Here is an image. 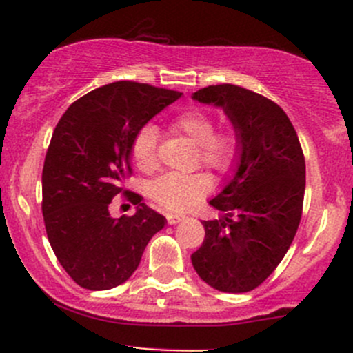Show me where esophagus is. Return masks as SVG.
Wrapping results in <instances>:
<instances>
[{
    "mask_svg": "<svg viewBox=\"0 0 353 353\" xmlns=\"http://www.w3.org/2000/svg\"><path fill=\"white\" fill-rule=\"evenodd\" d=\"M165 219H167V222H169V225H176V223L183 222L184 215H177V213H167Z\"/></svg>",
    "mask_w": 353,
    "mask_h": 353,
    "instance_id": "esophagus-1",
    "label": "esophagus"
}]
</instances>
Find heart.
<instances>
[{"instance_id": "obj_1", "label": "heart", "mask_w": 353, "mask_h": 353, "mask_svg": "<svg viewBox=\"0 0 353 353\" xmlns=\"http://www.w3.org/2000/svg\"><path fill=\"white\" fill-rule=\"evenodd\" d=\"M176 133L199 147V159L210 169L220 174L229 172L237 159V137L234 131L215 133V119L201 109H188L177 114L170 124ZM131 157L143 172L159 167V131L152 124L141 128L131 145ZM212 190V179L206 174L167 172L157 177L148 188L150 198L172 212H184L194 206Z\"/></svg>"}]
</instances>
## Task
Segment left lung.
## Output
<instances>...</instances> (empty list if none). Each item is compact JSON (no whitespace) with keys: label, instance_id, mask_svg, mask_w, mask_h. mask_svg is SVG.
Returning <instances> with one entry per match:
<instances>
[{"label":"left lung","instance_id":"1","mask_svg":"<svg viewBox=\"0 0 353 353\" xmlns=\"http://www.w3.org/2000/svg\"><path fill=\"white\" fill-rule=\"evenodd\" d=\"M193 101L225 112L239 150L232 176L210 199L223 215L203 220L205 241L191 263L210 287L243 294L272 275L294 241L304 203V154L283 109L256 92L212 85L194 92Z\"/></svg>","mask_w":353,"mask_h":353}]
</instances>
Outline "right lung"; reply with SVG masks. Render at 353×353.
<instances>
[{"label": "right lung", "mask_w": 353, "mask_h": 353, "mask_svg": "<svg viewBox=\"0 0 353 353\" xmlns=\"http://www.w3.org/2000/svg\"><path fill=\"white\" fill-rule=\"evenodd\" d=\"M181 92L114 81L74 101L59 119L42 169V215L56 258L88 290L126 282L148 241L167 220L130 193L131 216L112 219L109 205L131 172L138 131Z\"/></svg>", "instance_id": "right-lung-1"}]
</instances>
